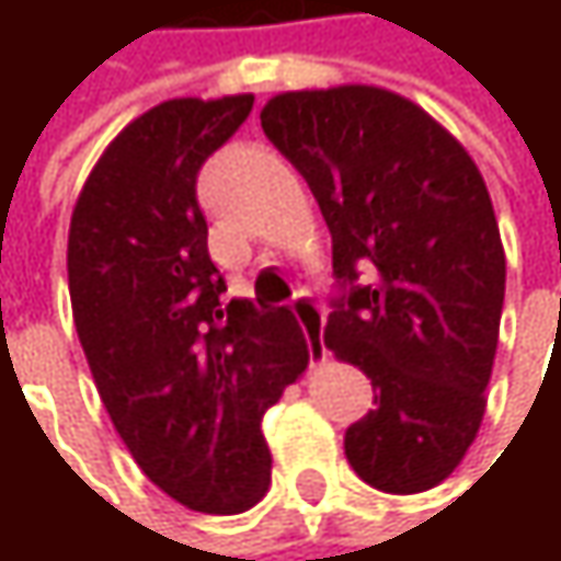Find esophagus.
I'll use <instances>...</instances> for the list:
<instances>
[{"mask_svg": "<svg viewBox=\"0 0 561 561\" xmlns=\"http://www.w3.org/2000/svg\"><path fill=\"white\" fill-rule=\"evenodd\" d=\"M291 311H295V318H298L301 331L308 334L311 351H314V354H324V341H321V331H324V311H321V308H318L305 291H298V295L291 298Z\"/></svg>", "mask_w": 561, "mask_h": 561, "instance_id": "obj_1", "label": "esophagus"}]
</instances>
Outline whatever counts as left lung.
Instances as JSON below:
<instances>
[{
  "instance_id": "left-lung-1",
  "label": "left lung",
  "mask_w": 561,
  "mask_h": 561,
  "mask_svg": "<svg viewBox=\"0 0 561 561\" xmlns=\"http://www.w3.org/2000/svg\"><path fill=\"white\" fill-rule=\"evenodd\" d=\"M260 123L308 181L347 285L324 347L374 383L344 455L370 488L422 494L461 465L488 405L506 282L488 184L442 123L383 87L288 90Z\"/></svg>"
}]
</instances>
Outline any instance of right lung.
Here are the masks:
<instances>
[{
	"mask_svg": "<svg viewBox=\"0 0 561 561\" xmlns=\"http://www.w3.org/2000/svg\"><path fill=\"white\" fill-rule=\"evenodd\" d=\"M253 93L178 96L133 119L70 214L67 285L100 399L146 478L197 513H243L273 481L263 412L308 367L288 308L220 305L197 171Z\"/></svg>",
	"mask_w": 561,
	"mask_h": 561,
	"instance_id": "1",
	"label": "right lung"
}]
</instances>
